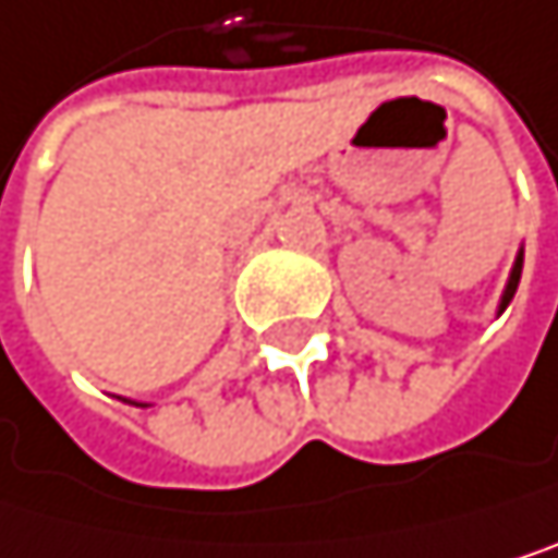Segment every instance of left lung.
<instances>
[{
  "label": "left lung",
  "mask_w": 558,
  "mask_h": 558,
  "mask_svg": "<svg viewBox=\"0 0 558 558\" xmlns=\"http://www.w3.org/2000/svg\"><path fill=\"white\" fill-rule=\"evenodd\" d=\"M519 276H522V253L515 256V266H512V272H509L506 292H502V299H499V313H502V310H506V305L512 302V295H515V286H519Z\"/></svg>",
  "instance_id": "1"
}]
</instances>
